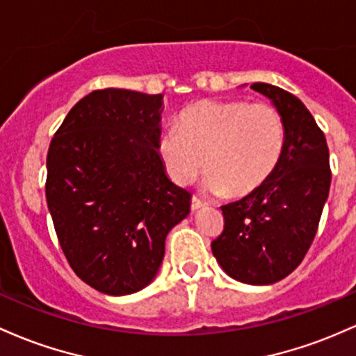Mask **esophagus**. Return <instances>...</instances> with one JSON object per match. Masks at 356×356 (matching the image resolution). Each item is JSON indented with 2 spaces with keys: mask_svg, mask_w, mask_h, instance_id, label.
Segmentation results:
<instances>
[{
  "mask_svg": "<svg viewBox=\"0 0 356 356\" xmlns=\"http://www.w3.org/2000/svg\"><path fill=\"white\" fill-rule=\"evenodd\" d=\"M203 207H207V203L205 202H202V200H200L198 197H193L191 198V210H200V209H203Z\"/></svg>",
  "mask_w": 356,
  "mask_h": 356,
  "instance_id": "esophagus-1",
  "label": "esophagus"
}]
</instances>
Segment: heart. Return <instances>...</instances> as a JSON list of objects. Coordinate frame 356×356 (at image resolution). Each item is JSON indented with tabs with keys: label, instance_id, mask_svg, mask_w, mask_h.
Listing matches in <instances>:
<instances>
[{
	"label": "heart",
	"instance_id": "b5f03b06",
	"mask_svg": "<svg viewBox=\"0 0 356 356\" xmlns=\"http://www.w3.org/2000/svg\"><path fill=\"white\" fill-rule=\"evenodd\" d=\"M284 119L269 102L200 101L159 136L166 173L191 185L205 165V188L242 197L261 188L284 153Z\"/></svg>",
	"mask_w": 356,
	"mask_h": 356
}]
</instances>
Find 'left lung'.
<instances>
[{"mask_svg":"<svg viewBox=\"0 0 356 356\" xmlns=\"http://www.w3.org/2000/svg\"><path fill=\"white\" fill-rule=\"evenodd\" d=\"M250 89L270 99L284 119V153L261 188L222 207L225 225L211 252L232 279L266 286L293 273L313 243L330 193V151L296 95L264 82Z\"/></svg>","mask_w":356,"mask_h":356,"instance_id":"obj_1","label":"left lung"}]
</instances>
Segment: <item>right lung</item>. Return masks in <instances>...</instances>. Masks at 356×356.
<instances>
[{
  "instance_id": "1",
  "label": "right lung",
  "mask_w": 356,
  "mask_h": 356,
  "mask_svg": "<svg viewBox=\"0 0 356 356\" xmlns=\"http://www.w3.org/2000/svg\"><path fill=\"white\" fill-rule=\"evenodd\" d=\"M163 95L126 89L81 99L51 139L47 203L74 273L109 296L141 291L165 257L168 232L190 213V191L159 154Z\"/></svg>"
}]
</instances>
